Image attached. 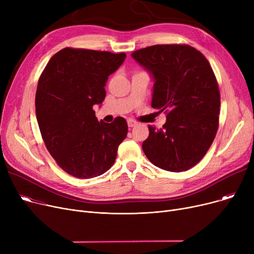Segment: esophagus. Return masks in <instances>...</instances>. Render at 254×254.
<instances>
[{
  "mask_svg": "<svg viewBox=\"0 0 254 254\" xmlns=\"http://www.w3.org/2000/svg\"><path fill=\"white\" fill-rule=\"evenodd\" d=\"M137 125H138V123L135 122V120H132V119H128V120H127V126H128V127H134L137 126Z\"/></svg>",
  "mask_w": 254,
  "mask_h": 254,
  "instance_id": "obj_1",
  "label": "esophagus"
}]
</instances>
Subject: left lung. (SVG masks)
<instances>
[{
	"instance_id": "obj_1",
	"label": "left lung",
	"mask_w": 254,
	"mask_h": 254,
	"mask_svg": "<svg viewBox=\"0 0 254 254\" xmlns=\"http://www.w3.org/2000/svg\"><path fill=\"white\" fill-rule=\"evenodd\" d=\"M154 79L152 108L167 114L163 128L148 126L142 148L156 167L188 171L205 156L219 125L220 92L202 52L188 44L153 45L131 53Z\"/></svg>"
}]
</instances>
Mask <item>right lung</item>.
Wrapping results in <instances>:
<instances>
[{
    "label": "right lung",
    "mask_w": 254,
    "mask_h": 254,
    "mask_svg": "<svg viewBox=\"0 0 254 254\" xmlns=\"http://www.w3.org/2000/svg\"><path fill=\"white\" fill-rule=\"evenodd\" d=\"M126 58L125 52L66 47L39 78L35 106L42 139L57 164L74 177L93 178L108 171L127 135L124 117L98 122L92 109L104 101L108 76Z\"/></svg>",
    "instance_id": "obj_1"
}]
</instances>
